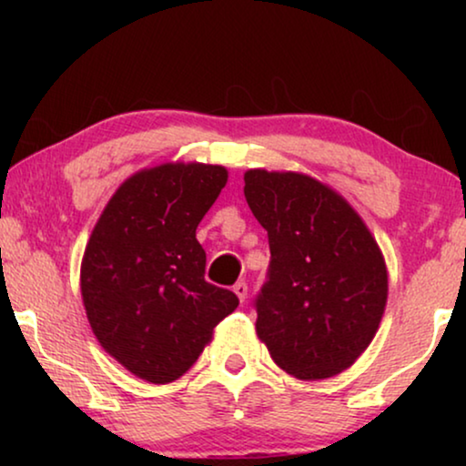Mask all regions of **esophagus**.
Returning <instances> with one entry per match:
<instances>
[{"label": "esophagus", "instance_id": "34e87169", "mask_svg": "<svg viewBox=\"0 0 466 466\" xmlns=\"http://www.w3.org/2000/svg\"><path fill=\"white\" fill-rule=\"evenodd\" d=\"M233 292H235V295H238V299H239L241 303L246 301V297H248V284L244 282V279H241V282H238V284L233 286Z\"/></svg>", "mask_w": 466, "mask_h": 466}]
</instances>
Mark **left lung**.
<instances>
[{"label":"left lung","instance_id":"8db88e82","mask_svg":"<svg viewBox=\"0 0 466 466\" xmlns=\"http://www.w3.org/2000/svg\"><path fill=\"white\" fill-rule=\"evenodd\" d=\"M244 195L269 238V279L257 299V335L292 378L352 367L378 333L388 269L360 214L301 171L248 169Z\"/></svg>","mask_w":466,"mask_h":466}]
</instances>
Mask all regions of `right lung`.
I'll return each mask as SVG.
<instances>
[{
	"label": "right lung",
	"mask_w": 466,
	"mask_h": 466,
	"mask_svg": "<svg viewBox=\"0 0 466 466\" xmlns=\"http://www.w3.org/2000/svg\"><path fill=\"white\" fill-rule=\"evenodd\" d=\"M228 180L222 165L161 163L116 188L80 265V292L101 348L150 384L187 373L214 327L239 305L206 282L197 227Z\"/></svg>",
	"instance_id": "add662e5"
}]
</instances>
